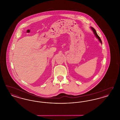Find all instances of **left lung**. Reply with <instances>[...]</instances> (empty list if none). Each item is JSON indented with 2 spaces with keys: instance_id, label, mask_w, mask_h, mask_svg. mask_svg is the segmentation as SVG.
<instances>
[{
  "instance_id": "obj_1",
  "label": "left lung",
  "mask_w": 120,
  "mask_h": 120,
  "mask_svg": "<svg viewBox=\"0 0 120 120\" xmlns=\"http://www.w3.org/2000/svg\"><path fill=\"white\" fill-rule=\"evenodd\" d=\"M90 29H91L93 31V33H94V34L95 35V36H96V37L97 38V39H98V40H99V41H100V42L102 44V40H101V39H100V38L99 37V36L97 34V32H96V30L94 29V28L93 27H90Z\"/></svg>"
}]
</instances>
